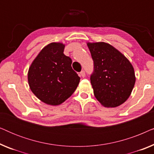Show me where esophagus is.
<instances>
[{
    "mask_svg": "<svg viewBox=\"0 0 154 154\" xmlns=\"http://www.w3.org/2000/svg\"><path fill=\"white\" fill-rule=\"evenodd\" d=\"M80 76L81 77H85V72L84 71H81L80 72Z\"/></svg>",
    "mask_w": 154,
    "mask_h": 154,
    "instance_id": "esophagus-1",
    "label": "esophagus"
}]
</instances>
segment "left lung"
I'll return each mask as SVG.
<instances>
[{
	"label": "left lung",
	"mask_w": 154,
	"mask_h": 154,
	"mask_svg": "<svg viewBox=\"0 0 154 154\" xmlns=\"http://www.w3.org/2000/svg\"><path fill=\"white\" fill-rule=\"evenodd\" d=\"M94 62L90 75L94 94L106 107H116L128 100L135 83L134 68L129 60L110 44L88 43Z\"/></svg>",
	"instance_id": "1"
}]
</instances>
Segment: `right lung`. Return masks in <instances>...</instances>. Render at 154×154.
<instances>
[{"label": "right lung", "instance_id": "1", "mask_svg": "<svg viewBox=\"0 0 154 154\" xmlns=\"http://www.w3.org/2000/svg\"><path fill=\"white\" fill-rule=\"evenodd\" d=\"M64 45L52 43L33 60L28 72L30 89L42 102L59 105L72 94L80 77L71 67L72 60L64 54Z\"/></svg>", "mask_w": 154, "mask_h": 154}]
</instances>
